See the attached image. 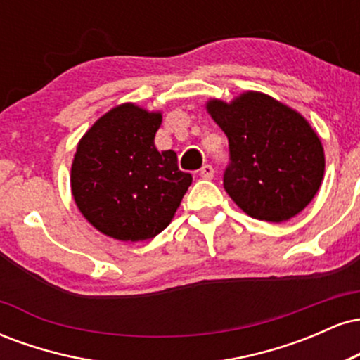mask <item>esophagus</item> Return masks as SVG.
Masks as SVG:
<instances>
[{
    "instance_id": "obj_1",
    "label": "esophagus",
    "mask_w": 360,
    "mask_h": 360,
    "mask_svg": "<svg viewBox=\"0 0 360 360\" xmlns=\"http://www.w3.org/2000/svg\"><path fill=\"white\" fill-rule=\"evenodd\" d=\"M200 176L203 177V179H213L214 169L210 166V164H205V166L200 169Z\"/></svg>"
}]
</instances>
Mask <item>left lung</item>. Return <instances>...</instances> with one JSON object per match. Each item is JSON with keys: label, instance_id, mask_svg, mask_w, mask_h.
<instances>
[{"label": "left lung", "instance_id": "1", "mask_svg": "<svg viewBox=\"0 0 360 360\" xmlns=\"http://www.w3.org/2000/svg\"><path fill=\"white\" fill-rule=\"evenodd\" d=\"M225 131L230 166L223 186L235 205L255 220L281 223L311 203L325 174V152L308 120L260 91L232 101H206Z\"/></svg>", "mask_w": 360, "mask_h": 360}]
</instances>
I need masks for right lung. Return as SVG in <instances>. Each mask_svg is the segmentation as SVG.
<instances>
[{
	"mask_svg": "<svg viewBox=\"0 0 360 360\" xmlns=\"http://www.w3.org/2000/svg\"><path fill=\"white\" fill-rule=\"evenodd\" d=\"M160 111L122 103L77 142L71 191L77 210L98 232L122 242L154 238L172 221L193 183L174 150L155 148Z\"/></svg>",
	"mask_w": 360,
	"mask_h": 360,
	"instance_id": "add662e5",
	"label": "right lung"
}]
</instances>
